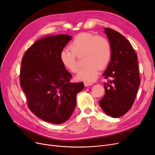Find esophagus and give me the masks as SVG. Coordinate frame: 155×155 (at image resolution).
<instances>
[{"label":"esophagus","mask_w":155,"mask_h":155,"mask_svg":"<svg viewBox=\"0 0 155 155\" xmlns=\"http://www.w3.org/2000/svg\"><path fill=\"white\" fill-rule=\"evenodd\" d=\"M84 84L85 86H91L93 85L92 83H88V82H84Z\"/></svg>","instance_id":"34e87169"}]
</instances>
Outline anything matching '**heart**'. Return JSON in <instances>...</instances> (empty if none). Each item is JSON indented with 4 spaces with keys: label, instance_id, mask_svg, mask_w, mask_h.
I'll list each match as a JSON object with an SVG mask.
<instances>
[{
    "label": "heart",
    "instance_id": "obj_1",
    "mask_svg": "<svg viewBox=\"0 0 155 155\" xmlns=\"http://www.w3.org/2000/svg\"><path fill=\"white\" fill-rule=\"evenodd\" d=\"M69 50H64L60 58L64 67L72 73L79 69L77 57L83 56L84 67L81 70L77 78L85 81H94L98 77V69L103 70L108 64L112 55L111 44L101 36L90 33L78 35L69 45Z\"/></svg>",
    "mask_w": 155,
    "mask_h": 155
}]
</instances>
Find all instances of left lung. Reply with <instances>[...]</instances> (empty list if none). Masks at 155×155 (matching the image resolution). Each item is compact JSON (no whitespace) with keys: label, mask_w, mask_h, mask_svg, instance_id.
Masks as SVG:
<instances>
[{"label":"left lung","mask_w":155,"mask_h":155,"mask_svg":"<svg viewBox=\"0 0 155 155\" xmlns=\"http://www.w3.org/2000/svg\"><path fill=\"white\" fill-rule=\"evenodd\" d=\"M112 55L103 76L105 93L99 104L108 115L117 118L126 114L134 104L140 85L137 56L130 42L114 29L105 28Z\"/></svg>","instance_id":"1"}]
</instances>
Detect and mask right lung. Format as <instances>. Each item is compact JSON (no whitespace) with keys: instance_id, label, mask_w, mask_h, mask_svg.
I'll return each mask as SVG.
<instances>
[{"instance_id":"1","label":"right lung","mask_w":155,"mask_h":155,"mask_svg":"<svg viewBox=\"0 0 155 155\" xmlns=\"http://www.w3.org/2000/svg\"><path fill=\"white\" fill-rule=\"evenodd\" d=\"M72 39L68 35L48 36L36 41L25 53L20 69V86L29 110L40 119L55 124L71 116L77 94L84 84L71 83V74L60 54Z\"/></svg>"}]
</instances>
